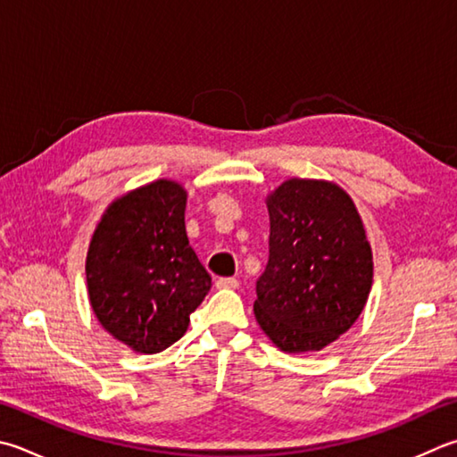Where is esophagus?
Here are the masks:
<instances>
[{
	"label": "esophagus",
	"mask_w": 457,
	"mask_h": 457,
	"mask_svg": "<svg viewBox=\"0 0 457 457\" xmlns=\"http://www.w3.org/2000/svg\"><path fill=\"white\" fill-rule=\"evenodd\" d=\"M215 286H218L220 289H236V287H239V281L236 278H220L218 281H215Z\"/></svg>",
	"instance_id": "1"
}]
</instances>
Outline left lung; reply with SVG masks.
Here are the masks:
<instances>
[{"label": "left lung", "instance_id": "left-lung-1", "mask_svg": "<svg viewBox=\"0 0 457 457\" xmlns=\"http://www.w3.org/2000/svg\"><path fill=\"white\" fill-rule=\"evenodd\" d=\"M270 257L255 281V320L281 352H320L368 302L373 262L366 229L342 187L287 179L268 197Z\"/></svg>", "mask_w": 457, "mask_h": 457}]
</instances>
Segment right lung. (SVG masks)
Returning <instances> with one entry per match:
<instances>
[{
  "instance_id": "right-lung-1",
  "label": "right lung",
  "mask_w": 457,
  "mask_h": 457,
  "mask_svg": "<svg viewBox=\"0 0 457 457\" xmlns=\"http://www.w3.org/2000/svg\"><path fill=\"white\" fill-rule=\"evenodd\" d=\"M186 197L176 181L157 179L115 200L91 237V308L136 352L157 353L176 344L212 287V276L189 247Z\"/></svg>"
}]
</instances>
